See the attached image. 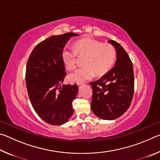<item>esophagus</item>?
Segmentation results:
<instances>
[{
	"mask_svg": "<svg viewBox=\"0 0 160 160\" xmlns=\"http://www.w3.org/2000/svg\"><path fill=\"white\" fill-rule=\"evenodd\" d=\"M83 82H77V85H82Z\"/></svg>",
	"mask_w": 160,
	"mask_h": 160,
	"instance_id": "34e87169",
	"label": "esophagus"
}]
</instances>
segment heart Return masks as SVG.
<instances>
[{"label":"heart","instance_id":"1","mask_svg":"<svg viewBox=\"0 0 160 160\" xmlns=\"http://www.w3.org/2000/svg\"><path fill=\"white\" fill-rule=\"evenodd\" d=\"M116 56L114 47L98 40L85 38L75 43L74 51L64 48L61 58L68 69L73 70L77 66L78 58H84V67L70 75L72 81L84 82L91 79L94 73L101 76L109 72L113 66Z\"/></svg>","mask_w":160,"mask_h":160}]
</instances>
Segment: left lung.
I'll list each match as a JSON object with an SVG mask.
<instances>
[{
	"instance_id": "1",
	"label": "left lung",
	"mask_w": 160,
	"mask_h": 160,
	"mask_svg": "<svg viewBox=\"0 0 160 160\" xmlns=\"http://www.w3.org/2000/svg\"><path fill=\"white\" fill-rule=\"evenodd\" d=\"M116 51V66L95 82L92 89L91 108L104 120H113L123 115L131 105L134 92V72L131 60L121 46L109 40Z\"/></svg>"
}]
</instances>
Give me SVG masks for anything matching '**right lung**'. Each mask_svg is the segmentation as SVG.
Listing matches in <instances>:
<instances>
[{
	"instance_id": "add662e5",
	"label": "right lung",
	"mask_w": 160,
	"mask_h": 160,
	"mask_svg": "<svg viewBox=\"0 0 160 160\" xmlns=\"http://www.w3.org/2000/svg\"><path fill=\"white\" fill-rule=\"evenodd\" d=\"M66 33L46 39L34 47L27 63L25 80L29 99L38 116L51 125L66 123L73 113L78 87L62 85L66 75L61 53L70 37Z\"/></svg>"
}]
</instances>
